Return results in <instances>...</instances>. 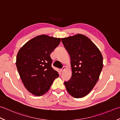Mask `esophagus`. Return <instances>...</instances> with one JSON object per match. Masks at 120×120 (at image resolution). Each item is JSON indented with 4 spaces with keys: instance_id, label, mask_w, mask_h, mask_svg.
I'll return each mask as SVG.
<instances>
[{
    "instance_id": "obj_1",
    "label": "esophagus",
    "mask_w": 120,
    "mask_h": 120,
    "mask_svg": "<svg viewBox=\"0 0 120 120\" xmlns=\"http://www.w3.org/2000/svg\"><path fill=\"white\" fill-rule=\"evenodd\" d=\"M66 69V67H63L61 69V72H63V71H64V70Z\"/></svg>"
}]
</instances>
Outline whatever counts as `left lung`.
<instances>
[{
    "instance_id": "left-lung-1",
    "label": "left lung",
    "mask_w": 120,
    "mask_h": 120,
    "mask_svg": "<svg viewBox=\"0 0 120 120\" xmlns=\"http://www.w3.org/2000/svg\"><path fill=\"white\" fill-rule=\"evenodd\" d=\"M71 59L72 77L64 84L71 96H86L97 83L103 68V57L90 39L81 34L62 38Z\"/></svg>"
}]
</instances>
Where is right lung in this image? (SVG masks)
Masks as SVG:
<instances>
[{
  "label": "right lung",
  "mask_w": 120,
  "mask_h": 120,
  "mask_svg": "<svg viewBox=\"0 0 120 120\" xmlns=\"http://www.w3.org/2000/svg\"><path fill=\"white\" fill-rule=\"evenodd\" d=\"M61 39L42 34L24 45L16 58V66L25 88L37 96L46 93L58 72L51 67L50 54Z\"/></svg>",
  "instance_id": "1"
}]
</instances>
